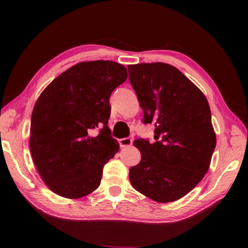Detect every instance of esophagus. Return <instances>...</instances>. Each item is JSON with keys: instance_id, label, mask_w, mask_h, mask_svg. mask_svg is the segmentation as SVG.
Segmentation results:
<instances>
[{"instance_id": "34e87169", "label": "esophagus", "mask_w": 248, "mask_h": 248, "mask_svg": "<svg viewBox=\"0 0 248 248\" xmlns=\"http://www.w3.org/2000/svg\"><path fill=\"white\" fill-rule=\"evenodd\" d=\"M132 143H133V139L132 138H124V139L119 140L120 147H123V148H124V147L131 146V145H132Z\"/></svg>"}]
</instances>
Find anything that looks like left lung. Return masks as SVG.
Returning a JSON list of instances; mask_svg holds the SVG:
<instances>
[{
    "label": "left lung",
    "mask_w": 248,
    "mask_h": 248,
    "mask_svg": "<svg viewBox=\"0 0 248 248\" xmlns=\"http://www.w3.org/2000/svg\"><path fill=\"white\" fill-rule=\"evenodd\" d=\"M144 124H155L154 144L139 139L141 155L130 168L136 191L156 202L182 198L202 181L217 146L211 110L202 92L165 62L129 65Z\"/></svg>",
    "instance_id": "obj_1"
}]
</instances>
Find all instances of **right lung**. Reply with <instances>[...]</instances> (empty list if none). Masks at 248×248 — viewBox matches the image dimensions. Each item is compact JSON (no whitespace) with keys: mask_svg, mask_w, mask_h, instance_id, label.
<instances>
[{"mask_svg":"<svg viewBox=\"0 0 248 248\" xmlns=\"http://www.w3.org/2000/svg\"><path fill=\"white\" fill-rule=\"evenodd\" d=\"M128 77L110 61L82 62L55 78L31 113L30 148L52 192L77 199L100 186L104 164L119 150L108 127L109 97ZM101 127L96 137L90 131Z\"/></svg>","mask_w":248,"mask_h":248,"instance_id":"obj_1","label":"right lung"}]
</instances>
